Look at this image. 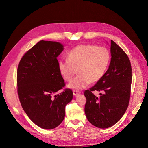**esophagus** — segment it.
<instances>
[{
	"mask_svg": "<svg viewBox=\"0 0 148 148\" xmlns=\"http://www.w3.org/2000/svg\"><path fill=\"white\" fill-rule=\"evenodd\" d=\"M73 92V95L74 96H76L78 95V94H79L81 93V92H79V91H77V90H73V92Z\"/></svg>",
	"mask_w": 148,
	"mask_h": 148,
	"instance_id": "obj_1",
	"label": "esophagus"
}]
</instances>
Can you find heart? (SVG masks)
<instances>
[{
  "label": "heart",
  "instance_id": "b5f03b06",
  "mask_svg": "<svg viewBox=\"0 0 148 148\" xmlns=\"http://www.w3.org/2000/svg\"><path fill=\"white\" fill-rule=\"evenodd\" d=\"M111 53L103 46L81 45L71 49L67 60L58 62V69L66 81H71L78 71L79 75L69 84L72 89L81 90L88 84L98 82L108 69Z\"/></svg>",
  "mask_w": 148,
  "mask_h": 148
}]
</instances>
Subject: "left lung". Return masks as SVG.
Returning a JSON list of instances; mask_svg holds the SVG:
<instances>
[{"mask_svg": "<svg viewBox=\"0 0 148 148\" xmlns=\"http://www.w3.org/2000/svg\"><path fill=\"white\" fill-rule=\"evenodd\" d=\"M111 60L104 76L95 85L84 91L86 99L84 112L88 120L94 126L106 128L116 124L129 104L132 67L128 55L111 40ZM102 91L100 97L92 93Z\"/></svg>", "mask_w": 148, "mask_h": 148, "instance_id": "8db88e82", "label": "left lung"}]
</instances>
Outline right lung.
<instances>
[{
    "label": "right lung",
    "mask_w": 148,
    "mask_h": 148,
    "mask_svg": "<svg viewBox=\"0 0 148 148\" xmlns=\"http://www.w3.org/2000/svg\"><path fill=\"white\" fill-rule=\"evenodd\" d=\"M60 43L40 40L22 56L17 69V92L22 108L34 123L53 129L65 117V107L72 99L58 69Z\"/></svg>",
    "instance_id": "add662e5"
}]
</instances>
